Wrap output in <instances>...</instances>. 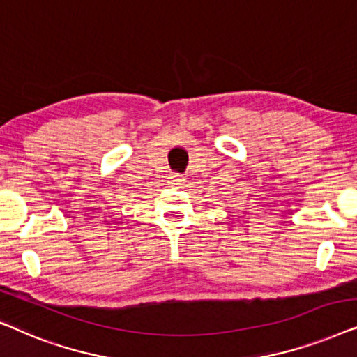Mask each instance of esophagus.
<instances>
[{
    "mask_svg": "<svg viewBox=\"0 0 357 357\" xmlns=\"http://www.w3.org/2000/svg\"><path fill=\"white\" fill-rule=\"evenodd\" d=\"M184 181H186V179H184V176L178 174V173H173L169 176V184H174V186H178V184H181Z\"/></svg>",
    "mask_w": 357,
    "mask_h": 357,
    "instance_id": "1",
    "label": "esophagus"
}]
</instances>
